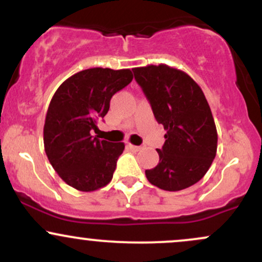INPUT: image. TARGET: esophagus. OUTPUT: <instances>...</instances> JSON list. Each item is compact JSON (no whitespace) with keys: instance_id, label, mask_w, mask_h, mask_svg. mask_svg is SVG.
<instances>
[{"instance_id":"obj_1","label":"esophagus","mask_w":262,"mask_h":262,"mask_svg":"<svg viewBox=\"0 0 262 262\" xmlns=\"http://www.w3.org/2000/svg\"><path fill=\"white\" fill-rule=\"evenodd\" d=\"M128 148L133 150V151H140V150L143 149V146H137V145H133V144H128Z\"/></svg>"}]
</instances>
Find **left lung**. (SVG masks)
Masks as SVG:
<instances>
[{
	"mask_svg": "<svg viewBox=\"0 0 262 262\" xmlns=\"http://www.w3.org/2000/svg\"><path fill=\"white\" fill-rule=\"evenodd\" d=\"M154 116L166 130L159 164L148 181L165 191H181L200 181L217 154L212 111L198 83L185 71L165 64L133 69Z\"/></svg>",
	"mask_w": 262,
	"mask_h": 262,
	"instance_id": "left-lung-1",
	"label": "left lung"
}]
</instances>
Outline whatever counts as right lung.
I'll return each mask as SVG.
<instances>
[{"label":"right lung","mask_w":262,"mask_h":262,"mask_svg":"<svg viewBox=\"0 0 262 262\" xmlns=\"http://www.w3.org/2000/svg\"><path fill=\"white\" fill-rule=\"evenodd\" d=\"M133 80L129 69L92 68L66 79L54 93L44 124V149L54 170L77 191L111 182L124 143L93 138L90 132L110 110L112 96Z\"/></svg>","instance_id":"obj_1"}]
</instances>
